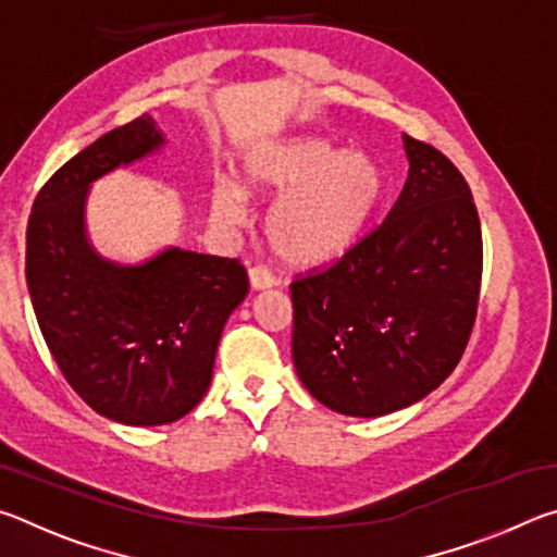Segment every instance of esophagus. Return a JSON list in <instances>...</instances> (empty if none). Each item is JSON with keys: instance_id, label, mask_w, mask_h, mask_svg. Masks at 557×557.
Returning <instances> with one entry per match:
<instances>
[{"instance_id": "esophagus-1", "label": "esophagus", "mask_w": 557, "mask_h": 557, "mask_svg": "<svg viewBox=\"0 0 557 557\" xmlns=\"http://www.w3.org/2000/svg\"><path fill=\"white\" fill-rule=\"evenodd\" d=\"M248 277H250V287L252 289H270V287L277 285V277L272 275L268 268H262V265L250 268L248 270Z\"/></svg>"}]
</instances>
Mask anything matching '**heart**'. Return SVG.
Instances as JSON below:
<instances>
[{"label": "heart", "instance_id": "1", "mask_svg": "<svg viewBox=\"0 0 557 557\" xmlns=\"http://www.w3.org/2000/svg\"><path fill=\"white\" fill-rule=\"evenodd\" d=\"M240 184L215 182L211 215L221 225L245 221V195L280 196L268 213L265 235L280 260L314 268L342 258L361 238L381 203L385 176L366 152H342L326 139L295 137L252 147Z\"/></svg>", "mask_w": 557, "mask_h": 557}]
</instances>
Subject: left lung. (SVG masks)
<instances>
[{"mask_svg":"<svg viewBox=\"0 0 557 557\" xmlns=\"http://www.w3.org/2000/svg\"><path fill=\"white\" fill-rule=\"evenodd\" d=\"M408 178L385 221L334 265L292 282V361L342 414L379 418L455 371L482 289V223L469 184L428 143L403 135Z\"/></svg>","mask_w":557,"mask_h":557,"instance_id":"left-lung-1","label":"left lung"}]
</instances>
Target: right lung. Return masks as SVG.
<instances>
[{"mask_svg": "<svg viewBox=\"0 0 557 557\" xmlns=\"http://www.w3.org/2000/svg\"><path fill=\"white\" fill-rule=\"evenodd\" d=\"M162 145L149 115L102 135L44 184L26 228V285L63 379L102 418L135 428L166 425L201 403L223 326L248 295L235 258L166 248L120 265L92 250L90 184Z\"/></svg>", "mask_w": 557, "mask_h": 557, "instance_id": "obj_1", "label": "right lung"}]
</instances>
